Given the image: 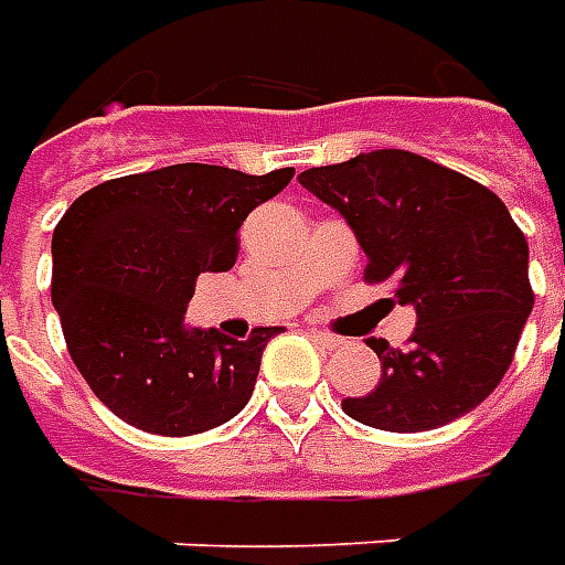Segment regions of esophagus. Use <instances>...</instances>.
Returning a JSON list of instances; mask_svg holds the SVG:
<instances>
[{"label": "esophagus", "instance_id": "esophagus-1", "mask_svg": "<svg viewBox=\"0 0 565 565\" xmlns=\"http://www.w3.org/2000/svg\"><path fill=\"white\" fill-rule=\"evenodd\" d=\"M311 339L318 342V345H323V349H339L342 345V339L337 337V333H327V330H318V327H311Z\"/></svg>", "mask_w": 565, "mask_h": 565}]
</instances>
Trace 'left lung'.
Segmentation results:
<instances>
[{"label":"left lung","mask_w":565,"mask_h":565,"mask_svg":"<svg viewBox=\"0 0 565 565\" xmlns=\"http://www.w3.org/2000/svg\"><path fill=\"white\" fill-rule=\"evenodd\" d=\"M299 183L349 223L366 281L416 309L404 349L366 339L382 379L342 409L382 431H431L502 382L530 318V244L495 192L404 149L309 168Z\"/></svg>","instance_id":"8db88e82"}]
</instances>
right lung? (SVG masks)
<instances>
[{"instance_id":"obj_1","label":"right lung","mask_w":565,"mask_h":565,"mask_svg":"<svg viewBox=\"0 0 565 565\" xmlns=\"http://www.w3.org/2000/svg\"><path fill=\"white\" fill-rule=\"evenodd\" d=\"M294 180L220 164H171L78 195L51 238V302L78 373L118 419L164 437L238 416L281 327L250 339L189 327L201 271H228L238 228Z\"/></svg>"}]
</instances>
